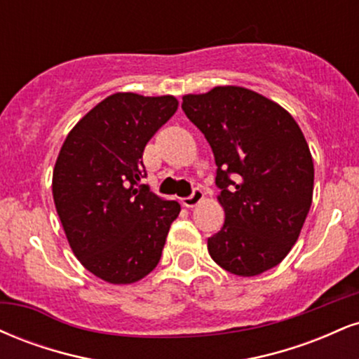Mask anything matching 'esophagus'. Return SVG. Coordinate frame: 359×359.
Returning <instances> with one entry per match:
<instances>
[{
	"instance_id": "34e87169",
	"label": "esophagus",
	"mask_w": 359,
	"mask_h": 359,
	"mask_svg": "<svg viewBox=\"0 0 359 359\" xmlns=\"http://www.w3.org/2000/svg\"><path fill=\"white\" fill-rule=\"evenodd\" d=\"M203 199H204V192L201 191V189H194V192L191 194V196L184 197L182 204L185 205V208H196V205L199 204Z\"/></svg>"
}]
</instances>
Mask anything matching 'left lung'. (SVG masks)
I'll use <instances>...</instances> for the list:
<instances>
[{"instance_id": "8db88e82", "label": "left lung", "mask_w": 359, "mask_h": 359, "mask_svg": "<svg viewBox=\"0 0 359 359\" xmlns=\"http://www.w3.org/2000/svg\"><path fill=\"white\" fill-rule=\"evenodd\" d=\"M182 109L216 160L221 231L208 240L221 269L255 277L277 266L299 240L314 191V163L297 121L240 86L185 94Z\"/></svg>"}]
</instances>
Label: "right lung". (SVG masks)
<instances>
[{
    "instance_id": "obj_1",
    "label": "right lung",
    "mask_w": 359,
    "mask_h": 359,
    "mask_svg": "<svg viewBox=\"0 0 359 359\" xmlns=\"http://www.w3.org/2000/svg\"><path fill=\"white\" fill-rule=\"evenodd\" d=\"M174 96L116 93L69 131L52 175V194L69 245L86 270L113 285L158 265L180 205L142 185L143 150L174 116Z\"/></svg>"
}]
</instances>
